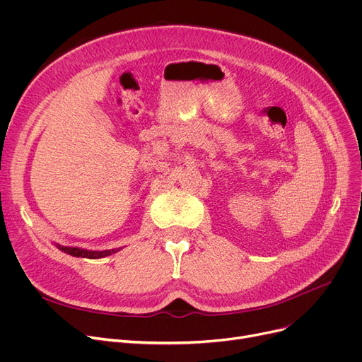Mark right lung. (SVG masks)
<instances>
[{
    "label": "right lung",
    "instance_id": "right-lung-1",
    "mask_svg": "<svg viewBox=\"0 0 362 362\" xmlns=\"http://www.w3.org/2000/svg\"><path fill=\"white\" fill-rule=\"evenodd\" d=\"M57 248L60 251L71 255V257H78V258H89V259H98V258H105L111 254L119 252L122 248H114V250H105V251H89L83 248H78V246H63L60 243H55Z\"/></svg>",
    "mask_w": 362,
    "mask_h": 362
}]
</instances>
